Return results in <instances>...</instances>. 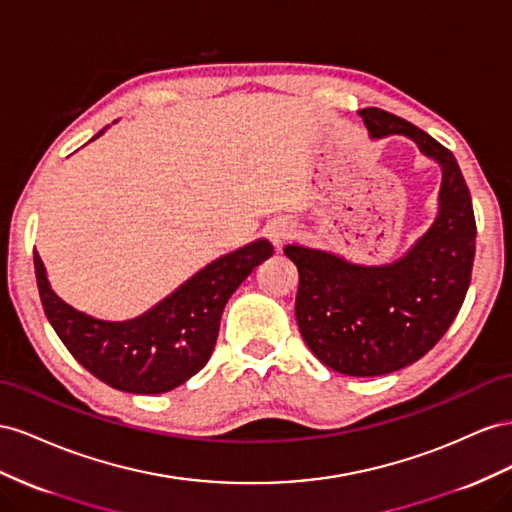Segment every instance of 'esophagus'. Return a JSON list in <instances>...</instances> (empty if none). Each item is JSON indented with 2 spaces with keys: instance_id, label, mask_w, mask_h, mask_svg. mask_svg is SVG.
Segmentation results:
<instances>
[{
  "instance_id": "1",
  "label": "esophagus",
  "mask_w": 512,
  "mask_h": 512,
  "mask_svg": "<svg viewBox=\"0 0 512 512\" xmlns=\"http://www.w3.org/2000/svg\"><path fill=\"white\" fill-rule=\"evenodd\" d=\"M291 233H294V227H291L289 223H283V221H274V223H270V225L266 227V236H268V240H270L276 248H279L285 240H289Z\"/></svg>"
}]
</instances>
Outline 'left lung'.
<instances>
[{
	"instance_id": "1",
	"label": "left lung",
	"mask_w": 512,
	"mask_h": 512,
	"mask_svg": "<svg viewBox=\"0 0 512 512\" xmlns=\"http://www.w3.org/2000/svg\"><path fill=\"white\" fill-rule=\"evenodd\" d=\"M373 139L405 135L442 167L440 212L410 251L388 266H356L287 244L298 268L296 319L304 343L332 371L375 377L425 356L455 321L472 281L476 221L455 156L425 130L384 109L358 111Z\"/></svg>"
}]
</instances>
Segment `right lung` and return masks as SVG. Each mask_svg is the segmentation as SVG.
Listing matches in <instances>:
<instances>
[{
    "label": "right lung",
    "instance_id": "add662e5",
    "mask_svg": "<svg viewBox=\"0 0 512 512\" xmlns=\"http://www.w3.org/2000/svg\"><path fill=\"white\" fill-rule=\"evenodd\" d=\"M270 255L272 244L257 240L218 257L154 309L128 321L94 319L57 298L36 248L34 268L42 309L75 360L115 390L160 394L206 367L227 300Z\"/></svg>",
    "mask_w": 512,
    "mask_h": 512
}]
</instances>
